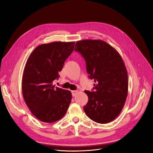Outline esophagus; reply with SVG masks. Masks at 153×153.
Segmentation results:
<instances>
[{
  "label": "esophagus",
  "instance_id": "esophagus-1",
  "mask_svg": "<svg viewBox=\"0 0 153 153\" xmlns=\"http://www.w3.org/2000/svg\"><path fill=\"white\" fill-rule=\"evenodd\" d=\"M71 92H72V95L73 97L76 96V95L77 93V90H73V91H71Z\"/></svg>",
  "mask_w": 153,
  "mask_h": 153
}]
</instances>
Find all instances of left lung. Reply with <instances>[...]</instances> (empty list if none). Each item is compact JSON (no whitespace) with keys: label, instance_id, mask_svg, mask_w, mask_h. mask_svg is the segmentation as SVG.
<instances>
[{"label":"left lung","instance_id":"8db88e82","mask_svg":"<svg viewBox=\"0 0 153 153\" xmlns=\"http://www.w3.org/2000/svg\"><path fill=\"white\" fill-rule=\"evenodd\" d=\"M75 51L85 58L89 77L94 79V91L85 90L88 102L83 109L88 117L105 124L121 112L128 89L127 71L120 53L101 40L76 42Z\"/></svg>","mask_w":153,"mask_h":153}]
</instances>
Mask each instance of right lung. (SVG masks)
<instances>
[{
  "label": "right lung",
  "instance_id": "obj_1",
  "mask_svg": "<svg viewBox=\"0 0 153 153\" xmlns=\"http://www.w3.org/2000/svg\"><path fill=\"white\" fill-rule=\"evenodd\" d=\"M75 42H53L36 48L25 66L22 93L28 109L38 120L53 123L62 118L72 100L70 91L55 87L66 59Z\"/></svg>",
  "mask_w": 153,
  "mask_h": 153
}]
</instances>
